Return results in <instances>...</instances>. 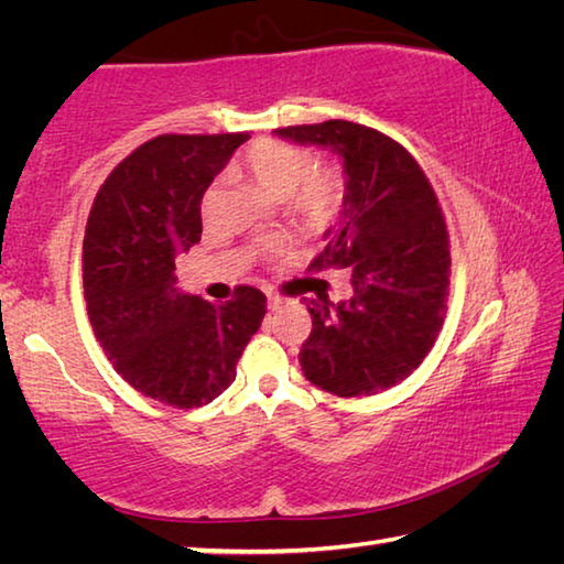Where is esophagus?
Segmentation results:
<instances>
[{
  "instance_id": "obj_1",
  "label": "esophagus",
  "mask_w": 564,
  "mask_h": 564,
  "mask_svg": "<svg viewBox=\"0 0 564 564\" xmlns=\"http://www.w3.org/2000/svg\"><path fill=\"white\" fill-rule=\"evenodd\" d=\"M285 303V299H281L279 293H269V308L271 311H275V308H281V305Z\"/></svg>"
}]
</instances>
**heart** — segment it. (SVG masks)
<instances>
[{"instance_id":"heart-1","label":"heart","mask_w":564,"mask_h":564,"mask_svg":"<svg viewBox=\"0 0 564 564\" xmlns=\"http://www.w3.org/2000/svg\"><path fill=\"white\" fill-rule=\"evenodd\" d=\"M243 166L265 194L285 198L293 214L313 224L336 216L346 194V181L336 166H313L311 151L283 141L265 139L253 144ZM214 202L216 191H206L204 208H212Z\"/></svg>"}]
</instances>
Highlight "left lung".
Here are the masks:
<instances>
[{
    "instance_id": "1",
    "label": "left lung",
    "mask_w": 564,
    "mask_h": 564,
    "mask_svg": "<svg viewBox=\"0 0 564 564\" xmlns=\"http://www.w3.org/2000/svg\"><path fill=\"white\" fill-rule=\"evenodd\" d=\"M275 137L330 149L346 174L338 226L311 269H350L352 295L308 301L303 376L340 398L376 395L413 373L443 328L451 241L437 196L417 161L376 129L330 119Z\"/></svg>"
}]
</instances>
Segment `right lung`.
I'll return each instance as SVG.
<instances>
[{
    "label": "right lung",
    "mask_w": 564,
    "mask_h": 564,
    "mask_svg": "<svg viewBox=\"0 0 564 564\" xmlns=\"http://www.w3.org/2000/svg\"><path fill=\"white\" fill-rule=\"evenodd\" d=\"M248 133H164L111 171L84 234V299L99 346L131 388L174 408L212 403L265 316L238 285L216 305L176 289V259L202 241V198Z\"/></svg>",
    "instance_id": "right-lung-1"
}]
</instances>
